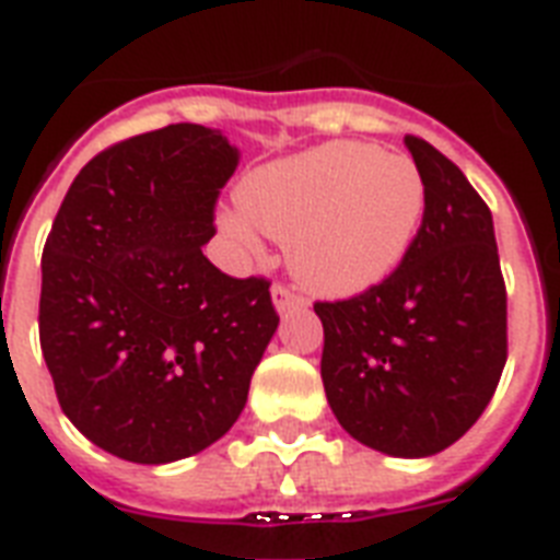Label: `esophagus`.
I'll use <instances>...</instances> for the list:
<instances>
[{"mask_svg":"<svg viewBox=\"0 0 560 560\" xmlns=\"http://www.w3.org/2000/svg\"><path fill=\"white\" fill-rule=\"evenodd\" d=\"M271 300H275V308L280 314L300 312V308H306V300L300 298V294H294V291H291L289 285L277 283L275 289H271Z\"/></svg>","mask_w":560,"mask_h":560,"instance_id":"esophagus-1","label":"esophagus"}]
</instances>
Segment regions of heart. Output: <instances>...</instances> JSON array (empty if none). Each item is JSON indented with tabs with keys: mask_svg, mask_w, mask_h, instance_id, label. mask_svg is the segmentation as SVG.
Returning <instances> with one entry per match:
<instances>
[{
	"mask_svg": "<svg viewBox=\"0 0 560 560\" xmlns=\"http://www.w3.org/2000/svg\"><path fill=\"white\" fill-rule=\"evenodd\" d=\"M240 211L220 214L237 246L260 234L289 243L291 275L314 294L352 298L404 262L427 214V179L412 156L369 142H323L252 171Z\"/></svg>",
	"mask_w": 560,
	"mask_h": 560,
	"instance_id": "1",
	"label": "heart"
}]
</instances>
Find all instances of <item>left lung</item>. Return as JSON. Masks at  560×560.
I'll use <instances>...</instances> for the list:
<instances>
[{"label": "left lung", "instance_id": "left-lung-1", "mask_svg": "<svg viewBox=\"0 0 560 560\" xmlns=\"http://www.w3.org/2000/svg\"><path fill=\"white\" fill-rule=\"evenodd\" d=\"M427 214L404 262L358 298L314 303L337 423L369 450L429 457L483 415L506 363V285L492 211L464 171L406 137Z\"/></svg>", "mask_w": 560, "mask_h": 560}]
</instances>
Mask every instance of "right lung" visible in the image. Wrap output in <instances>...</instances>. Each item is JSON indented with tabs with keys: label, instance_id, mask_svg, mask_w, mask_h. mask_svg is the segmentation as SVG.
Returning a JSON list of instances; mask_svg holds the SVG:
<instances>
[{
	"label": "right lung",
	"instance_id": "obj_1",
	"mask_svg": "<svg viewBox=\"0 0 560 560\" xmlns=\"http://www.w3.org/2000/svg\"><path fill=\"white\" fill-rule=\"evenodd\" d=\"M240 151L177 122L96 154L42 252L39 343L59 406L100 450L171 464L234 427L277 331L269 280L211 266Z\"/></svg>",
	"mask_w": 560,
	"mask_h": 560
}]
</instances>
